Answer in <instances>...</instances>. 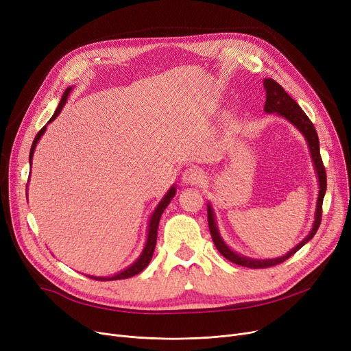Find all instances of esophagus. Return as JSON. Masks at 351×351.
I'll use <instances>...</instances> for the list:
<instances>
[{"label":"esophagus","instance_id":"obj_1","mask_svg":"<svg viewBox=\"0 0 351 351\" xmlns=\"http://www.w3.org/2000/svg\"><path fill=\"white\" fill-rule=\"evenodd\" d=\"M202 179H204V173L197 168H188L182 173V182L186 185H197Z\"/></svg>","mask_w":351,"mask_h":351}]
</instances>
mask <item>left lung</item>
<instances>
[{"instance_id":"obj_1","label":"left lung","mask_w":351,"mask_h":351,"mask_svg":"<svg viewBox=\"0 0 351 351\" xmlns=\"http://www.w3.org/2000/svg\"><path fill=\"white\" fill-rule=\"evenodd\" d=\"M265 89H266V104H265V112L267 114H278L283 118H286L290 123H293L296 126L299 131L304 135L306 141H307V146L310 149V155H311V160L313 165H315V169L317 173V179H319V197H317V205H316V213H315V222H313V228L310 230V233L303 239V241L294 246L287 254L282 256V257H276V259H250V257H246L243 254H239L236 252H233L225 242L223 239L220 237V233L217 230L216 226V219H215V212L212 209V205H208V223H209V230L213 239V243L216 246V249L219 250V253L222 254L223 257H226L228 261H230L232 263H236L239 266L243 267H250V269H266V267H271L276 265H280L285 261H287L290 256H293L299 249H302L308 241H311V237L316 234L320 223H322V206H323V199L326 195V188H327V178H326V169L324 165L320 156V142H319V136L316 132L315 125L311 123V121L308 119V117L303 112V109L299 106V104L294 101L287 92L276 82L271 78H266L263 81Z\"/></svg>"}]
</instances>
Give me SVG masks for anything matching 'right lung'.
<instances>
[{"label": "right lung", "instance_id": "obj_1", "mask_svg": "<svg viewBox=\"0 0 351 351\" xmlns=\"http://www.w3.org/2000/svg\"><path fill=\"white\" fill-rule=\"evenodd\" d=\"M71 90H72V86H68V88L65 89L64 95H62V99L60 101V105H58L57 110H55L52 118L48 121V123L52 122L55 118H57V117L60 115V112H61L64 105H65V102H66L68 95L71 94ZM45 129H47V125L41 129V131H40L38 134H36V136H35V139H34V142H32L31 151H29V165L32 163V155H34V151H35V147H36V143H38V141H40L41 136L44 135ZM175 193H176V189H175V186H172V188L168 191V193H166V195L163 196V199L159 202V205L156 206V209L154 210V213H152V216H151V219H149V228H147V239H146V243H145V247H143L141 256L136 259V262H134L131 266L126 267L125 270H122V271H119V273H117V274H114V276H109V278H99V276H98V278H97V276H88V278L94 279V280H101V282L128 279V278H132V276L141 273L147 265H149V262H151V259H152V256H154L155 246H156V236H158V226H159L160 216H162L163 210L166 209V206H168V205L171 204V200L173 199Z\"/></svg>", "mask_w": 351, "mask_h": 351}]
</instances>
